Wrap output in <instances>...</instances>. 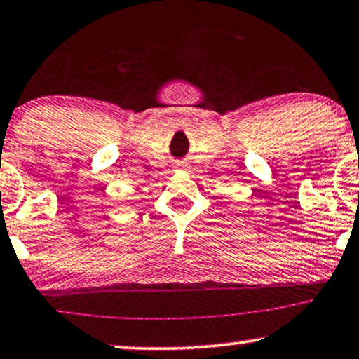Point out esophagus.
I'll list each match as a JSON object with an SVG mask.
<instances>
[{
    "mask_svg": "<svg viewBox=\"0 0 359 359\" xmlns=\"http://www.w3.org/2000/svg\"><path fill=\"white\" fill-rule=\"evenodd\" d=\"M186 170V163L184 161H176L175 163V171H183Z\"/></svg>",
    "mask_w": 359,
    "mask_h": 359,
    "instance_id": "obj_1",
    "label": "esophagus"
}]
</instances>
